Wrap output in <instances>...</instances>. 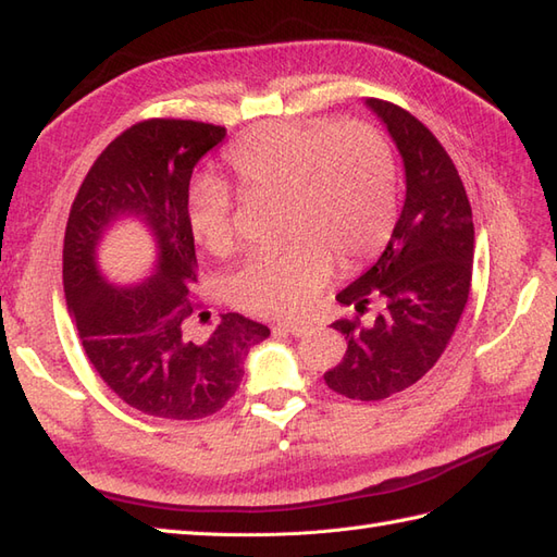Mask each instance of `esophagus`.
I'll list each match as a JSON object with an SVG mask.
<instances>
[{
    "instance_id": "1",
    "label": "esophagus",
    "mask_w": 557,
    "mask_h": 557,
    "mask_svg": "<svg viewBox=\"0 0 557 557\" xmlns=\"http://www.w3.org/2000/svg\"><path fill=\"white\" fill-rule=\"evenodd\" d=\"M275 332H284V334H292V336H304L308 332V326L304 322H282V324H275Z\"/></svg>"
}]
</instances>
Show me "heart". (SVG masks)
Masks as SVG:
<instances>
[{
	"mask_svg": "<svg viewBox=\"0 0 557 557\" xmlns=\"http://www.w3.org/2000/svg\"><path fill=\"white\" fill-rule=\"evenodd\" d=\"M227 164L247 202L282 199V237L292 239L277 253L251 256L227 280V296L242 310L301 315L330 282L332 256L341 268L358 265L393 231V152L369 124H265L227 150ZM188 225L211 256L235 251L233 202L219 185L193 193Z\"/></svg>",
	"mask_w": 557,
	"mask_h": 557,
	"instance_id": "b5f03b06",
	"label": "heart"
}]
</instances>
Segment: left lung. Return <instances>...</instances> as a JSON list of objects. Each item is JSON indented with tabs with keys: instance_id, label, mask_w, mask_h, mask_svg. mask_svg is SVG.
Returning <instances> with one entry per match:
<instances>
[{
	"instance_id": "1",
	"label": "left lung",
	"mask_w": 557,
	"mask_h": 557,
	"mask_svg": "<svg viewBox=\"0 0 557 557\" xmlns=\"http://www.w3.org/2000/svg\"><path fill=\"white\" fill-rule=\"evenodd\" d=\"M367 106L403 154L407 197L386 251L336 296L355 312L332 324L348 350L324 383L350 400L374 403L414 386L445 352L468 304L475 231L463 181L431 129L391 101L369 98ZM372 300L382 310L362 325Z\"/></svg>"
}]
</instances>
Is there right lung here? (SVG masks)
<instances>
[{
    "mask_svg": "<svg viewBox=\"0 0 557 557\" xmlns=\"http://www.w3.org/2000/svg\"><path fill=\"white\" fill-rule=\"evenodd\" d=\"M223 136V126L209 122H136L96 157L70 207L63 287L82 348L106 386L148 417L216 414L239 388L249 348L270 336L265 324L239 312H225L209 341L185 334L188 320L207 315L190 294L197 284L190 176ZM120 212H136L161 242L158 273L134 290L110 288L92 261L104 225Z\"/></svg>",
    "mask_w": 557,
    "mask_h": 557,
    "instance_id": "add662e5",
    "label": "right lung"
}]
</instances>
